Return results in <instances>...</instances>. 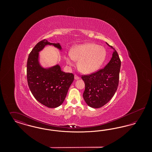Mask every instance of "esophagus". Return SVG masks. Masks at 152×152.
<instances>
[{
	"label": "esophagus",
	"instance_id": "obj_1",
	"mask_svg": "<svg viewBox=\"0 0 152 152\" xmlns=\"http://www.w3.org/2000/svg\"><path fill=\"white\" fill-rule=\"evenodd\" d=\"M79 79L80 77L78 76H77V75H75V79L76 80H79Z\"/></svg>",
	"mask_w": 152,
	"mask_h": 152
}]
</instances>
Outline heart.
<instances>
[{
  "label": "heart",
  "instance_id": "obj_1",
  "mask_svg": "<svg viewBox=\"0 0 152 152\" xmlns=\"http://www.w3.org/2000/svg\"><path fill=\"white\" fill-rule=\"evenodd\" d=\"M104 47L92 43L82 44L73 47L70 54L65 55V61L70 66L75 61L78 62V68L81 72L91 73L97 71L104 63L106 58Z\"/></svg>",
  "mask_w": 152,
  "mask_h": 152
}]
</instances>
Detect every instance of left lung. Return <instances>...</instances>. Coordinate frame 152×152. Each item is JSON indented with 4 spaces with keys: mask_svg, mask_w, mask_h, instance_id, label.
Returning <instances> with one entry per match:
<instances>
[{
    "mask_svg": "<svg viewBox=\"0 0 152 152\" xmlns=\"http://www.w3.org/2000/svg\"><path fill=\"white\" fill-rule=\"evenodd\" d=\"M112 57L102 69L90 75L82 76L85 83L83 98L87 105L94 108H101L113 97L117 89L121 60L113 47Z\"/></svg>",
    "mask_w": 152,
    "mask_h": 152,
    "instance_id": "1",
    "label": "left lung"
}]
</instances>
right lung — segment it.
Masks as SVG:
<instances>
[{
	"instance_id": "obj_1",
	"label": "right lung",
	"mask_w": 152,
	"mask_h": 152,
	"mask_svg": "<svg viewBox=\"0 0 152 152\" xmlns=\"http://www.w3.org/2000/svg\"><path fill=\"white\" fill-rule=\"evenodd\" d=\"M47 45H52L62 51L60 44L51 43L47 40L37 44L28 58L27 81L29 89L37 101L47 107L55 108L63 103L73 81L74 75L63 72L59 64L47 67L41 64L39 52Z\"/></svg>"
}]
</instances>
